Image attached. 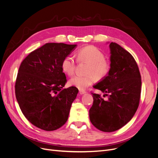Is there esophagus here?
<instances>
[{
  "instance_id": "obj_1",
  "label": "esophagus",
  "mask_w": 158,
  "mask_h": 158,
  "mask_svg": "<svg viewBox=\"0 0 158 158\" xmlns=\"http://www.w3.org/2000/svg\"><path fill=\"white\" fill-rule=\"evenodd\" d=\"M79 94H81V95H83V94H86V92H85V91H84V90H79Z\"/></svg>"
}]
</instances>
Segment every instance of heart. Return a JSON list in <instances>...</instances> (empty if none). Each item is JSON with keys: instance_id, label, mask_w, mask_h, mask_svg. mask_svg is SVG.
<instances>
[{"instance_id": "1", "label": "heart", "mask_w": 158, "mask_h": 158, "mask_svg": "<svg viewBox=\"0 0 158 158\" xmlns=\"http://www.w3.org/2000/svg\"><path fill=\"white\" fill-rule=\"evenodd\" d=\"M77 60L79 62L87 63L86 76H76L69 81L70 85L79 89H85L92 85L95 77L98 79H103L108 76L111 70L110 62L105 59L104 53L97 47L92 45L80 48L77 53ZM76 61L70 56H66L62 61L63 71L69 76L73 74Z\"/></svg>"}]
</instances>
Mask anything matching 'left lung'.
Segmentation results:
<instances>
[{
	"label": "left lung",
	"instance_id": "left-lung-1",
	"mask_svg": "<svg viewBox=\"0 0 158 158\" xmlns=\"http://www.w3.org/2000/svg\"><path fill=\"white\" fill-rule=\"evenodd\" d=\"M111 70L108 76L94 88L105 93L92 94L94 103L89 111L93 125L104 132H113L127 123L133 117L138 106L142 79L138 64L132 56L118 44L111 42Z\"/></svg>",
	"mask_w": 158,
	"mask_h": 158
}]
</instances>
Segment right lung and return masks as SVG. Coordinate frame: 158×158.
<instances>
[{"label":"right lung","instance_id":"obj_1","mask_svg":"<svg viewBox=\"0 0 158 158\" xmlns=\"http://www.w3.org/2000/svg\"><path fill=\"white\" fill-rule=\"evenodd\" d=\"M77 45L47 43L31 52L22 62L15 82V95L26 118L47 131L67 121L79 90L63 88L66 77L61 63Z\"/></svg>","mask_w":158,"mask_h":158}]
</instances>
